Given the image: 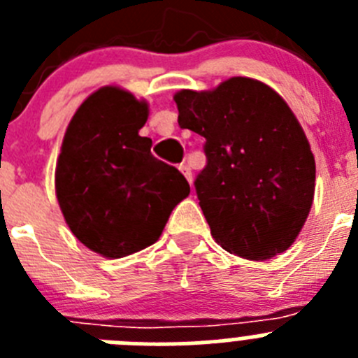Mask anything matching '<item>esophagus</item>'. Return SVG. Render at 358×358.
<instances>
[{"instance_id": "esophagus-1", "label": "esophagus", "mask_w": 358, "mask_h": 358, "mask_svg": "<svg viewBox=\"0 0 358 358\" xmlns=\"http://www.w3.org/2000/svg\"><path fill=\"white\" fill-rule=\"evenodd\" d=\"M179 170H181L182 176H185L186 179H188L189 185H192V169H189L188 164H181V166H179Z\"/></svg>"}]
</instances>
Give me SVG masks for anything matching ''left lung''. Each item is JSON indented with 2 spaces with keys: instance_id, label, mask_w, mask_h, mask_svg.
<instances>
[{
  "instance_id": "obj_1",
  "label": "left lung",
  "mask_w": 358,
  "mask_h": 358,
  "mask_svg": "<svg viewBox=\"0 0 358 358\" xmlns=\"http://www.w3.org/2000/svg\"><path fill=\"white\" fill-rule=\"evenodd\" d=\"M173 100L179 127L206 140L195 192L215 242L256 262L287 251L312 208L315 161L285 100L245 77Z\"/></svg>"
}]
</instances>
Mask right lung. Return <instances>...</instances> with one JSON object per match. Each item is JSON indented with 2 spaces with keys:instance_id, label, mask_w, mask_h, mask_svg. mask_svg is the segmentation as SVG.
<instances>
[{
  "instance_id": "right-lung-1",
  "label": "right lung",
  "mask_w": 358,
  "mask_h": 358,
  "mask_svg": "<svg viewBox=\"0 0 358 358\" xmlns=\"http://www.w3.org/2000/svg\"><path fill=\"white\" fill-rule=\"evenodd\" d=\"M147 118V103L106 85L77 109L57 159L55 194L66 224L106 258L152 245L189 194L185 176L152 156V140L138 134Z\"/></svg>"
}]
</instances>
